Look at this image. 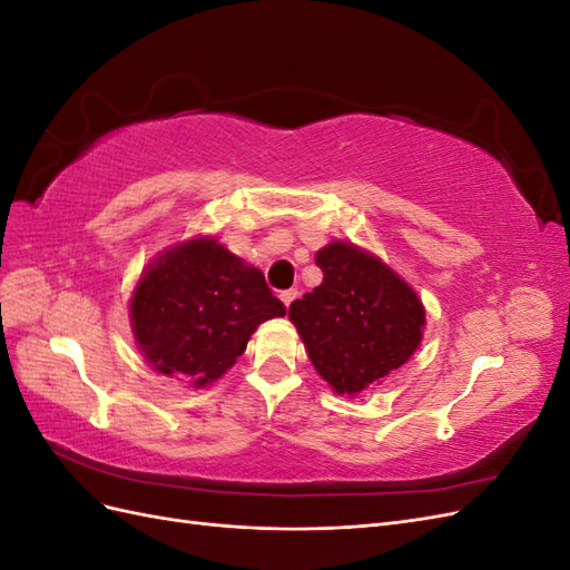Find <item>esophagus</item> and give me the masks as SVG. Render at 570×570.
Instances as JSON below:
<instances>
[{"instance_id": "obj_1", "label": "esophagus", "mask_w": 570, "mask_h": 570, "mask_svg": "<svg viewBox=\"0 0 570 570\" xmlns=\"http://www.w3.org/2000/svg\"><path fill=\"white\" fill-rule=\"evenodd\" d=\"M295 299H297V289H285V292H281V302H283L285 306H289Z\"/></svg>"}]
</instances>
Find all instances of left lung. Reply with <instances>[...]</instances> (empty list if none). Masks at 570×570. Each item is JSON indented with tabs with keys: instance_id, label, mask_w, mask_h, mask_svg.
I'll return each instance as SVG.
<instances>
[{
	"instance_id": "obj_1",
	"label": "left lung",
	"mask_w": 570,
	"mask_h": 570,
	"mask_svg": "<svg viewBox=\"0 0 570 570\" xmlns=\"http://www.w3.org/2000/svg\"><path fill=\"white\" fill-rule=\"evenodd\" d=\"M323 283L289 304L314 368L337 394L356 396L419 350L425 308L381 258L352 243L316 254Z\"/></svg>"
}]
</instances>
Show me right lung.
Returning a JSON list of instances; mask_svg holds the SVG:
<instances>
[{"mask_svg": "<svg viewBox=\"0 0 570 570\" xmlns=\"http://www.w3.org/2000/svg\"><path fill=\"white\" fill-rule=\"evenodd\" d=\"M285 306L264 273L218 245L195 237L161 252L130 297V325L151 368L206 387L247 350L252 333Z\"/></svg>", "mask_w": 570, "mask_h": 570, "instance_id": "right-lung-1", "label": "right lung"}]
</instances>
